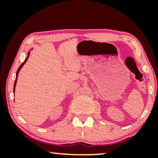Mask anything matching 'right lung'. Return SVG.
I'll list each match as a JSON object with an SVG mask.
<instances>
[{
  "mask_svg": "<svg viewBox=\"0 0 158 158\" xmlns=\"http://www.w3.org/2000/svg\"><path fill=\"white\" fill-rule=\"evenodd\" d=\"M29 53H28V56H27V57L26 58V60H24V62H23L22 64H21L20 65V67H19V69H18V70H17V72H16V81H15V83H14V90H15V87H16V82H17V77H18V75H19V73L20 72V70H21V68H22L23 67V64H24L25 63H26V62H27V60H28V57H29Z\"/></svg>",
  "mask_w": 158,
  "mask_h": 158,
  "instance_id": "obj_1",
  "label": "right lung"
}]
</instances>
